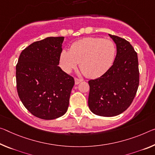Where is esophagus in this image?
<instances>
[{"instance_id": "esophagus-1", "label": "esophagus", "mask_w": 155, "mask_h": 155, "mask_svg": "<svg viewBox=\"0 0 155 155\" xmlns=\"http://www.w3.org/2000/svg\"><path fill=\"white\" fill-rule=\"evenodd\" d=\"M82 81H83L82 79H79V78H74V81H75L76 85H78V83H80Z\"/></svg>"}]
</instances>
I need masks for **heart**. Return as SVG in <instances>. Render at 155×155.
Instances as JSON below:
<instances>
[{
  "mask_svg": "<svg viewBox=\"0 0 155 155\" xmlns=\"http://www.w3.org/2000/svg\"><path fill=\"white\" fill-rule=\"evenodd\" d=\"M116 56V48L112 41L98 37H87L74 43L70 51L63 50L60 55V66L70 72L80 63L83 74L89 78L104 75L111 67Z\"/></svg>",
  "mask_w": 155,
  "mask_h": 155,
  "instance_id": "1",
  "label": "heart"
}]
</instances>
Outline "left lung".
<instances>
[{
  "instance_id": "8db88e82",
  "label": "left lung",
  "mask_w": 155,
  "mask_h": 155,
  "mask_svg": "<svg viewBox=\"0 0 155 155\" xmlns=\"http://www.w3.org/2000/svg\"><path fill=\"white\" fill-rule=\"evenodd\" d=\"M109 36L117 45L113 65L101 77L88 81V106L94 114L114 117L131 105L139 84L137 54L126 39Z\"/></svg>"
}]
</instances>
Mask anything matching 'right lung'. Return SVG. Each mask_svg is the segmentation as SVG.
<instances>
[{"label":"right lung","mask_w":155,"mask_h":155,"mask_svg":"<svg viewBox=\"0 0 155 155\" xmlns=\"http://www.w3.org/2000/svg\"><path fill=\"white\" fill-rule=\"evenodd\" d=\"M64 37H48L22 51L16 67V88L26 109L45 120L67 112L74 79L58 66Z\"/></svg>","instance_id":"obj_1"}]
</instances>
